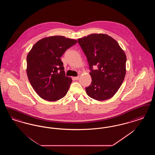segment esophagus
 <instances>
[{"label":"esophagus","instance_id":"obj_1","mask_svg":"<svg viewBox=\"0 0 155 155\" xmlns=\"http://www.w3.org/2000/svg\"><path fill=\"white\" fill-rule=\"evenodd\" d=\"M74 80H79V77L78 76H77V77H74Z\"/></svg>","mask_w":155,"mask_h":155}]
</instances>
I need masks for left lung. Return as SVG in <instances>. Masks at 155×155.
I'll return each instance as SVG.
<instances>
[{
	"mask_svg": "<svg viewBox=\"0 0 155 155\" xmlns=\"http://www.w3.org/2000/svg\"><path fill=\"white\" fill-rule=\"evenodd\" d=\"M78 42L91 70L92 82L85 88L87 95L97 101L110 99L117 92L125 77V53L116 40L106 34H90L78 39Z\"/></svg>",
	"mask_w": 155,
	"mask_h": 155,
	"instance_id": "left-lung-1",
	"label": "left lung"
}]
</instances>
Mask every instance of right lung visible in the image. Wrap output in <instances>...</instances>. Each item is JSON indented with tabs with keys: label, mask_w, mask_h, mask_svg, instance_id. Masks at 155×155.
I'll list each match as a JSON object with an SVG mask.
<instances>
[{
	"label": "right lung",
	"mask_w": 155,
	"mask_h": 155,
	"mask_svg": "<svg viewBox=\"0 0 155 155\" xmlns=\"http://www.w3.org/2000/svg\"><path fill=\"white\" fill-rule=\"evenodd\" d=\"M77 41L63 36L45 38L34 45L27 58V73L32 88L41 98L56 101L66 95L72 82L60 58Z\"/></svg>",
	"instance_id": "right-lung-1"
}]
</instances>
